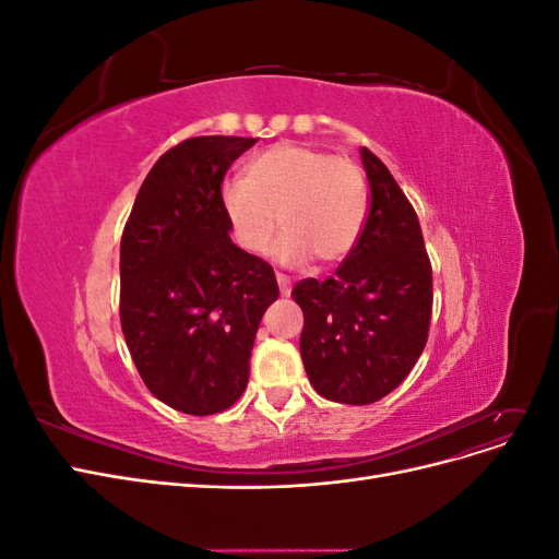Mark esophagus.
Instances as JSON below:
<instances>
[{"mask_svg": "<svg viewBox=\"0 0 559 559\" xmlns=\"http://www.w3.org/2000/svg\"><path fill=\"white\" fill-rule=\"evenodd\" d=\"M277 284H280V294L282 296H289L292 294V280L286 277L284 273H277Z\"/></svg>", "mask_w": 559, "mask_h": 559, "instance_id": "esophagus-1", "label": "esophagus"}]
</instances>
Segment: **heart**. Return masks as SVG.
<instances>
[{
    "mask_svg": "<svg viewBox=\"0 0 559 559\" xmlns=\"http://www.w3.org/2000/svg\"><path fill=\"white\" fill-rule=\"evenodd\" d=\"M222 207L238 245L263 253L280 228L273 257L302 265L310 257L331 265L357 247L368 216V186L347 156L300 142H280L253 156L245 179L222 189Z\"/></svg>",
    "mask_w": 559,
    "mask_h": 559,
    "instance_id": "1",
    "label": "heart"
}]
</instances>
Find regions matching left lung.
Instances as JSON below:
<instances>
[{
	"label": "left lung",
	"mask_w": 559,
	"mask_h": 559,
	"mask_svg": "<svg viewBox=\"0 0 559 559\" xmlns=\"http://www.w3.org/2000/svg\"><path fill=\"white\" fill-rule=\"evenodd\" d=\"M370 210L357 247L326 280H302L300 357L321 394L366 405L408 378L427 345L433 284L417 214L386 165L361 146Z\"/></svg>",
	"instance_id": "left-lung-1"
}]
</instances>
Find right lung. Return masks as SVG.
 I'll return each instance as SVG.
<instances>
[{
  "mask_svg": "<svg viewBox=\"0 0 559 559\" xmlns=\"http://www.w3.org/2000/svg\"><path fill=\"white\" fill-rule=\"evenodd\" d=\"M253 138H191L156 160L121 238V329L148 392L186 415L238 401L275 270L230 240L222 181Z\"/></svg>",
  "mask_w": 559,
  "mask_h": 559,
  "instance_id": "obj_1",
  "label": "right lung"
}]
</instances>
